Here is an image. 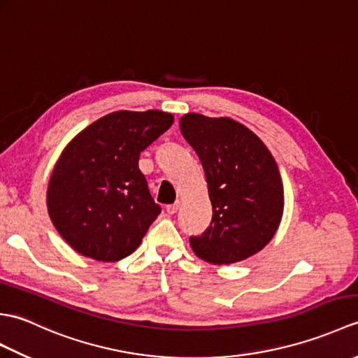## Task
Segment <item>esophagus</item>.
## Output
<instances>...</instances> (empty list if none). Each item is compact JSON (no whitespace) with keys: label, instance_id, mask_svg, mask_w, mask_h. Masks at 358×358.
I'll use <instances>...</instances> for the list:
<instances>
[{"label":"esophagus","instance_id":"34e87169","mask_svg":"<svg viewBox=\"0 0 358 358\" xmlns=\"http://www.w3.org/2000/svg\"><path fill=\"white\" fill-rule=\"evenodd\" d=\"M178 208H180V203L178 201H175L173 204H167V206H166V212H167V214H175V212H177L178 210Z\"/></svg>","mask_w":358,"mask_h":358}]
</instances>
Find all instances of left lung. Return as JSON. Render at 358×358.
<instances>
[{"label": "left lung", "instance_id": "8db88e82", "mask_svg": "<svg viewBox=\"0 0 358 358\" xmlns=\"http://www.w3.org/2000/svg\"><path fill=\"white\" fill-rule=\"evenodd\" d=\"M180 129L203 164L212 203L209 227L189 238L194 252L217 264L257 254L283 215V183L275 159L254 132L231 118L186 113Z\"/></svg>", "mask_w": 358, "mask_h": 358}]
</instances>
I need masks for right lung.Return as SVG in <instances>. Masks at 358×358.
Listing matches in <instances>:
<instances>
[{"instance_id": "right-lung-1", "label": "right lung", "mask_w": 358, "mask_h": 358, "mask_svg": "<svg viewBox=\"0 0 358 358\" xmlns=\"http://www.w3.org/2000/svg\"><path fill=\"white\" fill-rule=\"evenodd\" d=\"M173 123L162 110L112 112L67 144L53 167L48 209L69 245L98 262L140 246L162 208L138 167L140 154Z\"/></svg>"}]
</instances>
